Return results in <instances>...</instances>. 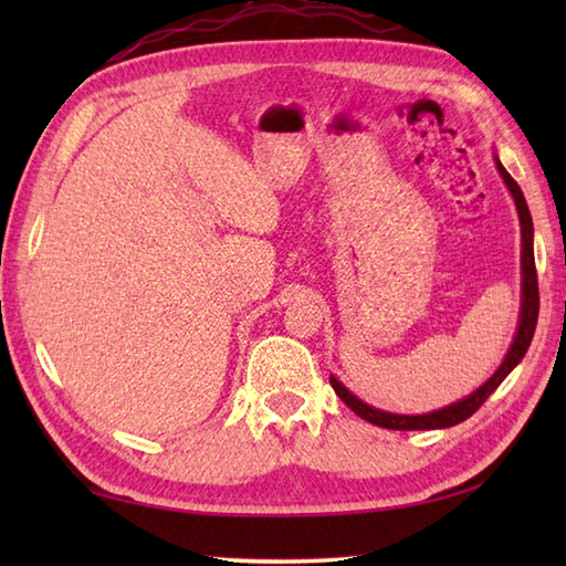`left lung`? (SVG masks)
I'll use <instances>...</instances> for the list:
<instances>
[{
	"label": "left lung",
	"mask_w": 566,
	"mask_h": 566,
	"mask_svg": "<svg viewBox=\"0 0 566 566\" xmlns=\"http://www.w3.org/2000/svg\"><path fill=\"white\" fill-rule=\"evenodd\" d=\"M496 167L503 177V182H506V187L511 189L515 207H518L521 231H523V306H521L518 333H515L511 350L506 359H503V365L496 369V375L491 377L484 387H479L472 396H467V399L442 408V411H432L426 416H399V413L379 411V408H371L365 401H359L357 396L347 391L338 379L331 377V387L345 401V406H350L359 418L369 420V423H375L379 428H389V430H436V428H450V426L462 423V420H467L469 416L482 408V403L499 389V384L511 375V369L521 363L527 353V347H531L533 333L537 326V314H539L537 270H535V252H533V219H531V211H527V203L518 182H515V179L506 172V167H503L499 160H496Z\"/></svg>",
	"instance_id": "8db88e82"
}]
</instances>
